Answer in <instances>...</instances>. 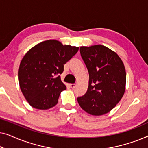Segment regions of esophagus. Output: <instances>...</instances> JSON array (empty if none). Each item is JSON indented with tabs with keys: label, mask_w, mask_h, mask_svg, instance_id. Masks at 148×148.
Instances as JSON below:
<instances>
[{
	"label": "esophagus",
	"mask_w": 148,
	"mask_h": 148,
	"mask_svg": "<svg viewBox=\"0 0 148 148\" xmlns=\"http://www.w3.org/2000/svg\"><path fill=\"white\" fill-rule=\"evenodd\" d=\"M69 86H70V88H71L74 89L75 88L76 85H75V84H69Z\"/></svg>",
	"instance_id": "esophagus-1"
}]
</instances>
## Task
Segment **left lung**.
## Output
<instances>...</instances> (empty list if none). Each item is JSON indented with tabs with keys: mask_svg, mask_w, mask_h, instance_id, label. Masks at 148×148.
<instances>
[{
	"mask_svg": "<svg viewBox=\"0 0 148 148\" xmlns=\"http://www.w3.org/2000/svg\"><path fill=\"white\" fill-rule=\"evenodd\" d=\"M80 53L89 72V85L77 102L88 114L104 115L116 106L125 94V65L116 52L100 44L81 46Z\"/></svg>",
	"mask_w": 148,
	"mask_h": 148,
	"instance_id": "1",
	"label": "left lung"
}]
</instances>
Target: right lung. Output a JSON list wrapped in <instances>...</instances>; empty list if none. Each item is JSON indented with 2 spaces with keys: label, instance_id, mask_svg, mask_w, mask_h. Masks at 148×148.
Instances as JSON below:
<instances>
[{
  "label": "right lung",
  "instance_id": "right-lung-1",
  "mask_svg": "<svg viewBox=\"0 0 148 148\" xmlns=\"http://www.w3.org/2000/svg\"><path fill=\"white\" fill-rule=\"evenodd\" d=\"M79 50L56 40L36 44L22 58L19 68V86L30 106L47 110L57 104L66 86L60 79L64 64Z\"/></svg>",
  "mask_w": 148,
  "mask_h": 148
}]
</instances>
